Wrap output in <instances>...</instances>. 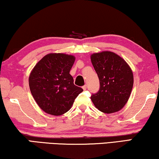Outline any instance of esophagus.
I'll return each instance as SVG.
<instances>
[{
	"instance_id": "1",
	"label": "esophagus",
	"mask_w": 159,
	"mask_h": 159,
	"mask_svg": "<svg viewBox=\"0 0 159 159\" xmlns=\"http://www.w3.org/2000/svg\"><path fill=\"white\" fill-rule=\"evenodd\" d=\"M82 89H83L84 90H87V85H84L83 87H82Z\"/></svg>"
}]
</instances>
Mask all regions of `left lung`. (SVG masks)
Segmentation results:
<instances>
[{"label": "left lung", "mask_w": 159, "mask_h": 159, "mask_svg": "<svg viewBox=\"0 0 159 159\" xmlns=\"http://www.w3.org/2000/svg\"><path fill=\"white\" fill-rule=\"evenodd\" d=\"M90 59L100 81L98 92L90 97L93 104L106 114L119 111L127 103L133 87L131 68L111 51L93 53Z\"/></svg>", "instance_id": "left-lung-1"}]
</instances>
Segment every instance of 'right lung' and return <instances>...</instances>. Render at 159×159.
Segmentation results:
<instances>
[{"instance_id":"obj_1","label":"right lung","mask_w":159,"mask_h":159,"mask_svg":"<svg viewBox=\"0 0 159 159\" xmlns=\"http://www.w3.org/2000/svg\"><path fill=\"white\" fill-rule=\"evenodd\" d=\"M75 57L64 53H49L37 63L29 77L34 101L47 114L60 116L68 111L83 90L74 84L69 74Z\"/></svg>"}]
</instances>
